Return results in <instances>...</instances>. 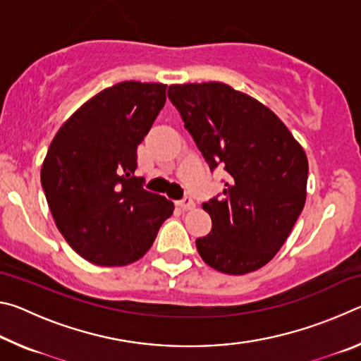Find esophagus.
Instances as JSON below:
<instances>
[{
  "label": "esophagus",
  "mask_w": 361,
  "mask_h": 361,
  "mask_svg": "<svg viewBox=\"0 0 361 361\" xmlns=\"http://www.w3.org/2000/svg\"><path fill=\"white\" fill-rule=\"evenodd\" d=\"M176 205H178L181 210H192L194 207H195L194 200H192V199H189V197H185V199L178 200V202H176Z\"/></svg>",
  "instance_id": "1"
}]
</instances>
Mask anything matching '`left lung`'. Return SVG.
<instances>
[{
	"label": "left lung",
	"instance_id": "left-lung-1",
	"mask_svg": "<svg viewBox=\"0 0 361 361\" xmlns=\"http://www.w3.org/2000/svg\"><path fill=\"white\" fill-rule=\"evenodd\" d=\"M167 95L210 169L229 173L224 197L202 204L212 231L195 240L200 258L231 276L258 271L304 209L309 162L302 146L266 105L228 84H173Z\"/></svg>",
	"mask_w": 361,
	"mask_h": 361
}]
</instances>
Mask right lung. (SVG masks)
Wrapping results in <instances>:
<instances>
[{
  "label": "right lung",
  "instance_id": "obj_1",
  "mask_svg": "<svg viewBox=\"0 0 361 361\" xmlns=\"http://www.w3.org/2000/svg\"><path fill=\"white\" fill-rule=\"evenodd\" d=\"M166 84L124 81L79 106L54 137L41 185L57 229L84 259L127 266L151 248L173 202L143 189L137 146L166 105Z\"/></svg>",
  "mask_w": 361,
  "mask_h": 361
}]
</instances>
